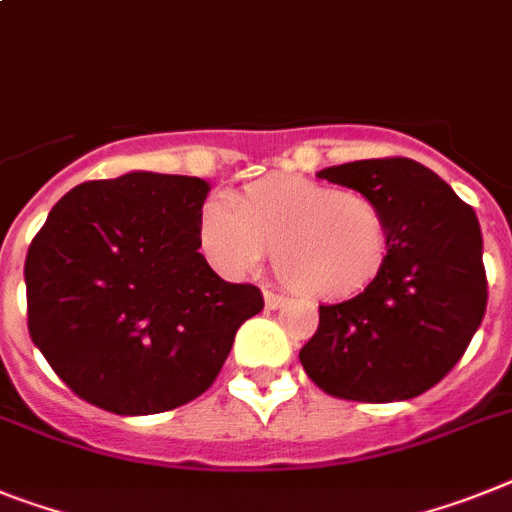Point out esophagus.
<instances>
[{"instance_id":"esophagus-1","label":"esophagus","mask_w":512,"mask_h":512,"mask_svg":"<svg viewBox=\"0 0 512 512\" xmlns=\"http://www.w3.org/2000/svg\"><path fill=\"white\" fill-rule=\"evenodd\" d=\"M287 303L285 295H277L272 293V290H264V306L269 308V311H277V308H282Z\"/></svg>"}]
</instances>
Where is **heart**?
<instances>
[{
  "label": "heart",
  "instance_id": "b5f03b06",
  "mask_svg": "<svg viewBox=\"0 0 512 512\" xmlns=\"http://www.w3.org/2000/svg\"><path fill=\"white\" fill-rule=\"evenodd\" d=\"M198 243L225 277H246L272 251L274 272L295 293L342 301L382 272L390 230L374 198L301 175H269L204 204Z\"/></svg>",
  "mask_w": 512,
  "mask_h": 512
}]
</instances>
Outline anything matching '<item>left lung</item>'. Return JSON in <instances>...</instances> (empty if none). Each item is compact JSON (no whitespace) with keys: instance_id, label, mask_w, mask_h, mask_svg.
<instances>
[{"instance_id":"obj_1","label":"left lung","mask_w":512,"mask_h":512,"mask_svg":"<svg viewBox=\"0 0 512 512\" xmlns=\"http://www.w3.org/2000/svg\"><path fill=\"white\" fill-rule=\"evenodd\" d=\"M316 175L374 198L390 248L363 293L319 306V329L298 358L335 398H416L460 361L487 311L479 219L442 177L403 156L361 159Z\"/></svg>"}]
</instances>
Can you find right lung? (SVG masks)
Wrapping results in <instances>:
<instances>
[{
  "label": "right lung",
  "instance_id": "right-lung-1",
  "mask_svg": "<svg viewBox=\"0 0 512 512\" xmlns=\"http://www.w3.org/2000/svg\"><path fill=\"white\" fill-rule=\"evenodd\" d=\"M201 177L128 172L59 198L25 259L28 332L86 403L149 416L217 379L261 290L225 282L198 251Z\"/></svg>",
  "mask_w": 512,
  "mask_h": 512
}]
</instances>
